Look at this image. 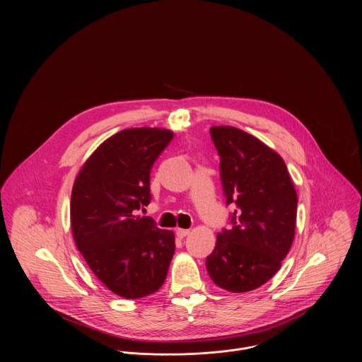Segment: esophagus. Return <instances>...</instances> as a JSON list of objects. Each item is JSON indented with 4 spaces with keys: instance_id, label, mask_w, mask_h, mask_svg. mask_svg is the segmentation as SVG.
<instances>
[{
    "instance_id": "34e87169",
    "label": "esophagus",
    "mask_w": 362,
    "mask_h": 362,
    "mask_svg": "<svg viewBox=\"0 0 362 362\" xmlns=\"http://www.w3.org/2000/svg\"><path fill=\"white\" fill-rule=\"evenodd\" d=\"M175 234H177V237H178V238H184V237H187V235L189 234V230H185V228H177V230H175Z\"/></svg>"
}]
</instances>
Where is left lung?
Returning a JSON list of instances; mask_svg holds the SVG:
<instances>
[{
    "mask_svg": "<svg viewBox=\"0 0 362 362\" xmlns=\"http://www.w3.org/2000/svg\"><path fill=\"white\" fill-rule=\"evenodd\" d=\"M220 156L226 204H234L230 230L217 234L207 257L210 279L231 293L269 281L288 254L297 218V192L284 160L254 135L234 127H211Z\"/></svg>",
    "mask_w": 362,
    "mask_h": 362,
    "instance_id": "1",
    "label": "left lung"
}]
</instances>
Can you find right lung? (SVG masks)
Here are the masks:
<instances>
[{
  "instance_id": "right-lung-1",
  "label": "right lung",
  "mask_w": 362,
  "mask_h": 362,
  "mask_svg": "<svg viewBox=\"0 0 362 362\" xmlns=\"http://www.w3.org/2000/svg\"><path fill=\"white\" fill-rule=\"evenodd\" d=\"M174 134L131 128L105 139L85 161L71 195L76 248L114 294L138 300L164 283L175 251L174 233L136 210L151 204V170Z\"/></svg>"
}]
</instances>
